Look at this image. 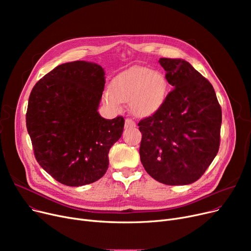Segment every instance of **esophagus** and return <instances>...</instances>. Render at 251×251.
Returning <instances> with one entry per match:
<instances>
[{
  "instance_id": "34e87169",
  "label": "esophagus",
  "mask_w": 251,
  "mask_h": 251,
  "mask_svg": "<svg viewBox=\"0 0 251 251\" xmlns=\"http://www.w3.org/2000/svg\"><path fill=\"white\" fill-rule=\"evenodd\" d=\"M136 126L135 122L131 120V119H126L125 120V128H134Z\"/></svg>"
}]
</instances>
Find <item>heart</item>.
Wrapping results in <instances>:
<instances>
[{
  "label": "heart",
  "instance_id": "heart-1",
  "mask_svg": "<svg viewBox=\"0 0 251 251\" xmlns=\"http://www.w3.org/2000/svg\"><path fill=\"white\" fill-rule=\"evenodd\" d=\"M110 91L102 95V101L114 112L123 103L137 118H149L159 112L165 103L169 84L166 76L147 67H133L117 75L110 84Z\"/></svg>",
  "mask_w": 251,
  "mask_h": 251
}]
</instances>
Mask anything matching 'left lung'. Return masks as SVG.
<instances>
[{"label":"left lung","mask_w":251,"mask_h":251,"mask_svg":"<svg viewBox=\"0 0 251 251\" xmlns=\"http://www.w3.org/2000/svg\"><path fill=\"white\" fill-rule=\"evenodd\" d=\"M173 86L163 107L138 123L140 161L166 185L199 180L218 153L222 110L213 85L183 59L161 58Z\"/></svg>","instance_id":"1"}]
</instances>
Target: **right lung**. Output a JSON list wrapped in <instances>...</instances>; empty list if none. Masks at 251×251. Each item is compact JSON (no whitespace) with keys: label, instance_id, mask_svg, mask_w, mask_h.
<instances>
[{"label":"right lung","instance_id":"obj_1","mask_svg":"<svg viewBox=\"0 0 251 251\" xmlns=\"http://www.w3.org/2000/svg\"><path fill=\"white\" fill-rule=\"evenodd\" d=\"M101 66L65 63L45 75L31 90L26 127L37 163L52 178L78 187L100 179L109 151L122 136L123 117L99 113L105 76Z\"/></svg>","mask_w":251,"mask_h":251}]
</instances>
